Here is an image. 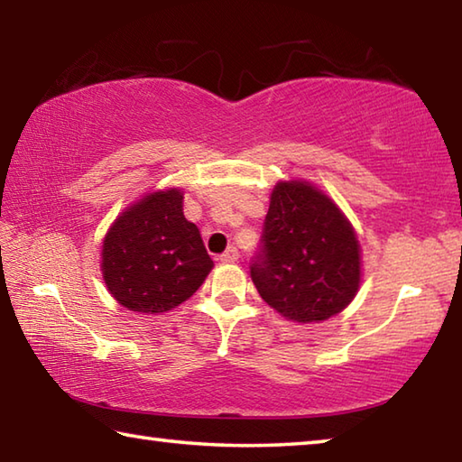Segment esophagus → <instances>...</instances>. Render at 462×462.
<instances>
[{
    "mask_svg": "<svg viewBox=\"0 0 462 462\" xmlns=\"http://www.w3.org/2000/svg\"><path fill=\"white\" fill-rule=\"evenodd\" d=\"M238 250L236 248H230V250H226V253L220 256V263H236L238 260Z\"/></svg>",
    "mask_w": 462,
    "mask_h": 462,
    "instance_id": "34e87169",
    "label": "esophagus"
}]
</instances>
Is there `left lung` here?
<instances>
[{"label":"left lung","mask_w":462,"mask_h":462,"mask_svg":"<svg viewBox=\"0 0 462 462\" xmlns=\"http://www.w3.org/2000/svg\"><path fill=\"white\" fill-rule=\"evenodd\" d=\"M250 276L258 295L284 319L325 321L354 300L362 282V248L354 226L313 183L279 181Z\"/></svg>","instance_id":"obj_1"}]
</instances>
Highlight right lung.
<instances>
[{"label":"right lung","mask_w":462,"mask_h":462,"mask_svg":"<svg viewBox=\"0 0 462 462\" xmlns=\"http://www.w3.org/2000/svg\"><path fill=\"white\" fill-rule=\"evenodd\" d=\"M100 256L106 291L125 309L143 315L180 307L214 266L198 226L183 216L178 188L151 191L116 216Z\"/></svg>","instance_id":"1"}]
</instances>
